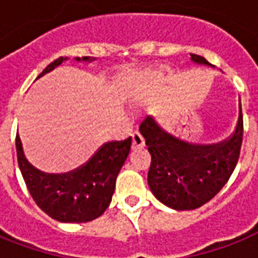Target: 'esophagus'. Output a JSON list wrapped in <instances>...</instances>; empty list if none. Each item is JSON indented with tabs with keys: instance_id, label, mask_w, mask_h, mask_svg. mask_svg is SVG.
Here are the masks:
<instances>
[{
	"instance_id": "obj_1",
	"label": "esophagus",
	"mask_w": 258,
	"mask_h": 258,
	"mask_svg": "<svg viewBox=\"0 0 258 258\" xmlns=\"http://www.w3.org/2000/svg\"><path fill=\"white\" fill-rule=\"evenodd\" d=\"M143 146H145V139H143L139 131H135L133 134V149H139V147H143Z\"/></svg>"
}]
</instances>
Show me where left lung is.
<instances>
[{
    "label": "left lung",
    "instance_id": "left-lung-1",
    "mask_svg": "<svg viewBox=\"0 0 258 258\" xmlns=\"http://www.w3.org/2000/svg\"><path fill=\"white\" fill-rule=\"evenodd\" d=\"M197 64L210 66L198 54ZM139 131L151 154L149 186L157 200L175 210H192L212 200L228 182L240 157L244 121L240 104L232 137L217 145L200 146L176 139L159 127L153 116L142 121Z\"/></svg>",
    "mask_w": 258,
    "mask_h": 258
}]
</instances>
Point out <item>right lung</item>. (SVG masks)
Here are the masks:
<instances>
[{
  "instance_id": "obj_1",
  "label": "right lung",
  "mask_w": 258,
  "mask_h": 258,
  "mask_svg": "<svg viewBox=\"0 0 258 258\" xmlns=\"http://www.w3.org/2000/svg\"><path fill=\"white\" fill-rule=\"evenodd\" d=\"M67 57L56 58L40 76L54 70ZM76 61H92V58L76 57ZM16 150L26 187L38 208L56 221L80 224L100 217L111 204L116 176L131 150V137L104 143L87 163L66 174H46L30 165L18 135Z\"/></svg>"
}]
</instances>
